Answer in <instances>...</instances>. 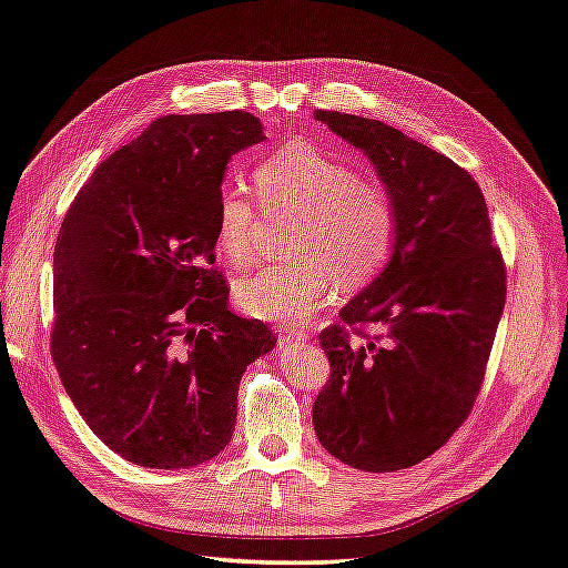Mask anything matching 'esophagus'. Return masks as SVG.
I'll return each mask as SVG.
<instances>
[{
	"instance_id": "obj_1",
	"label": "esophagus",
	"mask_w": 568,
	"mask_h": 568,
	"mask_svg": "<svg viewBox=\"0 0 568 568\" xmlns=\"http://www.w3.org/2000/svg\"><path fill=\"white\" fill-rule=\"evenodd\" d=\"M305 339V329H277V342H281L283 347H291V344H300Z\"/></svg>"
}]
</instances>
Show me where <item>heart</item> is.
Masks as SVG:
<instances>
[{
  "mask_svg": "<svg viewBox=\"0 0 568 568\" xmlns=\"http://www.w3.org/2000/svg\"><path fill=\"white\" fill-rule=\"evenodd\" d=\"M253 186L271 211L297 214L293 263L263 268L236 285L243 313L271 322L307 317L327 297L332 281L357 291L394 251V196L376 180L313 142H287L255 164ZM246 186L226 184L216 196V241L233 268L258 255L261 204Z\"/></svg>",
  "mask_w": 568,
  "mask_h": 568,
  "instance_id": "1",
  "label": "heart"
}]
</instances>
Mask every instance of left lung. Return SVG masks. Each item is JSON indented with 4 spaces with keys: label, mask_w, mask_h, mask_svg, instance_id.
<instances>
[{
    "label": "left lung",
    "mask_w": 568,
    "mask_h": 568,
    "mask_svg": "<svg viewBox=\"0 0 568 568\" xmlns=\"http://www.w3.org/2000/svg\"><path fill=\"white\" fill-rule=\"evenodd\" d=\"M315 118L366 154L398 229L379 275L320 335L332 374L313 424L337 460L394 473L436 453L468 418L505 310V265L463 166L382 120ZM362 324L381 335L352 341L346 327Z\"/></svg>",
    "instance_id": "obj_1"
}]
</instances>
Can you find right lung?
Wrapping results in <instances>:
<instances>
[{"instance_id": "1", "label": "right lung", "mask_w": 568, "mask_h": 568, "mask_svg": "<svg viewBox=\"0 0 568 568\" xmlns=\"http://www.w3.org/2000/svg\"><path fill=\"white\" fill-rule=\"evenodd\" d=\"M263 140L243 110L158 118L63 219L51 357L95 436L142 468H194L224 450L241 376L275 347L261 320L231 313L214 268L229 160Z\"/></svg>"}]
</instances>
